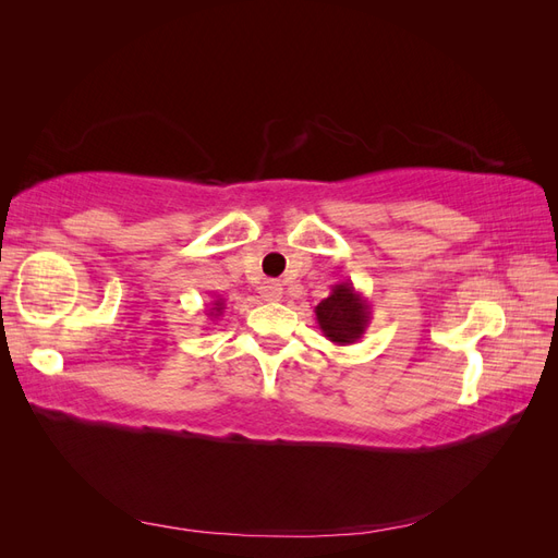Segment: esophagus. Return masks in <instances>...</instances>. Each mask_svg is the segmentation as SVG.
<instances>
[{"mask_svg":"<svg viewBox=\"0 0 558 558\" xmlns=\"http://www.w3.org/2000/svg\"><path fill=\"white\" fill-rule=\"evenodd\" d=\"M281 293H283V289H281L279 281H275V279L263 281V286H260V298H263V300L277 302V300H281Z\"/></svg>","mask_w":558,"mask_h":558,"instance_id":"obj_1","label":"esophagus"}]
</instances>
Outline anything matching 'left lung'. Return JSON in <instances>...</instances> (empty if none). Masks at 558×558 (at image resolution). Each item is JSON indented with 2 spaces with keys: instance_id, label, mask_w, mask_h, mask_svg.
<instances>
[{
  "instance_id": "obj_1",
  "label": "left lung",
  "mask_w": 558,
  "mask_h": 558,
  "mask_svg": "<svg viewBox=\"0 0 558 558\" xmlns=\"http://www.w3.org/2000/svg\"><path fill=\"white\" fill-rule=\"evenodd\" d=\"M314 314L320 332L337 347L356 344L373 320L367 298L353 289L351 281L335 283L330 295L314 307Z\"/></svg>"
}]
</instances>
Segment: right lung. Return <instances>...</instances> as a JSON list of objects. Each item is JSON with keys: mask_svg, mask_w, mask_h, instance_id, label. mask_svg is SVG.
Masks as SVG:
<instances>
[{"mask_svg": "<svg viewBox=\"0 0 558 558\" xmlns=\"http://www.w3.org/2000/svg\"><path fill=\"white\" fill-rule=\"evenodd\" d=\"M223 310H226V300L223 298H216V300H211V307L205 310V314L209 316V320H216L218 316L223 314Z\"/></svg>", "mask_w": 558, "mask_h": 558, "instance_id": "right-lung-1", "label": "right lung"}]
</instances>
